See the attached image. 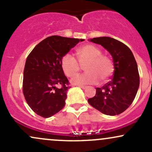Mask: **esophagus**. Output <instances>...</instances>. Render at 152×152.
Returning <instances> with one entry per match:
<instances>
[{
	"label": "esophagus",
	"mask_w": 152,
	"mask_h": 152,
	"mask_svg": "<svg viewBox=\"0 0 152 152\" xmlns=\"http://www.w3.org/2000/svg\"><path fill=\"white\" fill-rule=\"evenodd\" d=\"M79 87L80 88H83V89H85V88H87V86H79Z\"/></svg>",
	"instance_id": "obj_1"
}]
</instances>
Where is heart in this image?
<instances>
[{"label":"heart","instance_id":"obj_1","mask_svg":"<svg viewBox=\"0 0 152 152\" xmlns=\"http://www.w3.org/2000/svg\"><path fill=\"white\" fill-rule=\"evenodd\" d=\"M76 59L70 54H66L61 58V68L67 77L72 78L78 74L81 65L86 72L73 78L72 83L78 85L91 84L98 81H106L112 76L114 64L112 58L102 54V50L91 44L80 47L76 51Z\"/></svg>","mask_w":152,"mask_h":152}]
</instances>
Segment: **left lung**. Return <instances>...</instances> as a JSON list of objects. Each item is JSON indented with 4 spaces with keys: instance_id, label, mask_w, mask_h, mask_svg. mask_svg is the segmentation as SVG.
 Returning a JSON list of instances; mask_svg holds the SVG:
<instances>
[{
    "instance_id": "obj_1",
    "label": "left lung",
    "mask_w": 152,
    "mask_h": 152,
    "mask_svg": "<svg viewBox=\"0 0 152 152\" xmlns=\"http://www.w3.org/2000/svg\"><path fill=\"white\" fill-rule=\"evenodd\" d=\"M109 52L113 58L114 72L112 78L88 99L91 106L104 114L115 116L124 112L132 104L139 86L137 64L132 50L114 38L99 37L91 39Z\"/></svg>"
}]
</instances>
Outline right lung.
Wrapping results in <instances>:
<instances>
[{"mask_svg": "<svg viewBox=\"0 0 152 152\" xmlns=\"http://www.w3.org/2000/svg\"><path fill=\"white\" fill-rule=\"evenodd\" d=\"M83 39L52 36L41 41L26 58L23 93L36 114L48 118L65 106L69 81L61 68V58ZM58 86H60L59 88Z\"/></svg>", "mask_w": 152, "mask_h": 152, "instance_id": "right-lung-1", "label": "right lung"}]
</instances>
